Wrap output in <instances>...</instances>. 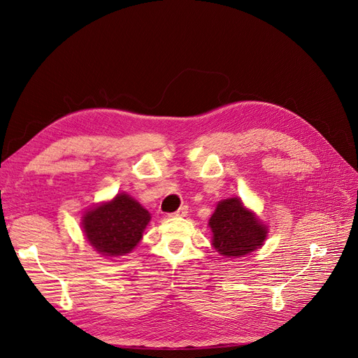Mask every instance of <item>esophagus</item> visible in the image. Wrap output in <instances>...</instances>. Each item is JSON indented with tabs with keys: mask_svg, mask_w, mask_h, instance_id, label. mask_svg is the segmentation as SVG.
Masks as SVG:
<instances>
[{
	"mask_svg": "<svg viewBox=\"0 0 358 358\" xmlns=\"http://www.w3.org/2000/svg\"><path fill=\"white\" fill-rule=\"evenodd\" d=\"M187 213H189V206L182 205V206H180L178 210H176L174 214H171V217H186Z\"/></svg>",
	"mask_w": 358,
	"mask_h": 358,
	"instance_id": "34e87169",
	"label": "esophagus"
}]
</instances>
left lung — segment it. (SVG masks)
I'll use <instances>...</instances> for the list:
<instances>
[{"label": "left lung", "instance_id": "1", "mask_svg": "<svg viewBox=\"0 0 358 358\" xmlns=\"http://www.w3.org/2000/svg\"><path fill=\"white\" fill-rule=\"evenodd\" d=\"M213 246L220 255L229 258L245 257L259 249L267 239L268 229L249 210L239 197L218 202L209 218Z\"/></svg>", "mask_w": 358, "mask_h": 358}]
</instances>
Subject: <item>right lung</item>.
I'll list each match as a JSON object with an SVG mask.
<instances>
[{"label":"right lung","mask_w":358,"mask_h":358,"mask_svg":"<svg viewBox=\"0 0 358 358\" xmlns=\"http://www.w3.org/2000/svg\"><path fill=\"white\" fill-rule=\"evenodd\" d=\"M150 214L127 193H119L110 202L85 210L83 230L87 242L104 257L129 254L141 241Z\"/></svg>","instance_id":"add662e5"}]
</instances>
